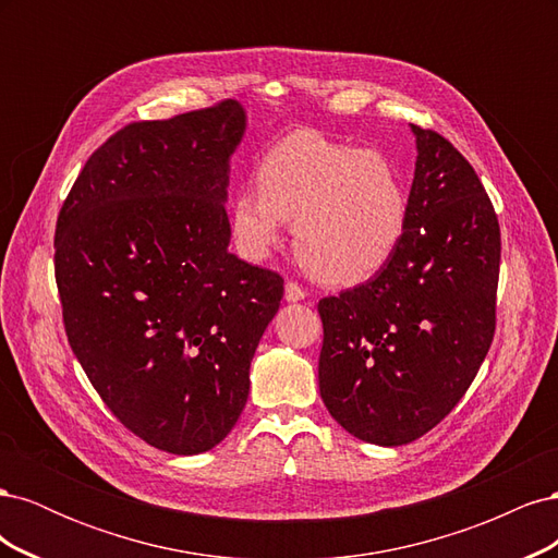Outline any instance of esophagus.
Here are the masks:
<instances>
[{
	"mask_svg": "<svg viewBox=\"0 0 558 558\" xmlns=\"http://www.w3.org/2000/svg\"><path fill=\"white\" fill-rule=\"evenodd\" d=\"M307 298V291L302 289V286L293 279L286 281V300L289 302H298V300H305Z\"/></svg>",
	"mask_w": 558,
	"mask_h": 558,
	"instance_id": "esophagus-1",
	"label": "esophagus"
}]
</instances>
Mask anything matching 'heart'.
I'll use <instances>...</instances> for the list:
<instances>
[{
  "mask_svg": "<svg viewBox=\"0 0 558 558\" xmlns=\"http://www.w3.org/2000/svg\"><path fill=\"white\" fill-rule=\"evenodd\" d=\"M256 191L232 199L234 242L248 258H265L283 221H293L295 251L328 283L365 281L396 256L408 230L410 197L379 150H359L298 130L260 158Z\"/></svg>",
  "mask_w": 558,
  "mask_h": 558,
  "instance_id": "obj_1",
  "label": "heart"
}]
</instances>
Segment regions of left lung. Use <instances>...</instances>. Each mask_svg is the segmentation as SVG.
<instances>
[{
  "label": "left lung",
  "instance_id": "1",
  "mask_svg": "<svg viewBox=\"0 0 558 558\" xmlns=\"http://www.w3.org/2000/svg\"><path fill=\"white\" fill-rule=\"evenodd\" d=\"M408 230L379 272L318 300V388L365 442L418 440L456 408L496 332L500 226L484 185L440 132L412 125Z\"/></svg>",
  "mask_w": 558,
  "mask_h": 558
}]
</instances>
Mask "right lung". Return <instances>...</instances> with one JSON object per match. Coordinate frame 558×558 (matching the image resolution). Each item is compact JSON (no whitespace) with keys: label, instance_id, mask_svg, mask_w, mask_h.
<instances>
[{"label":"right lung","instance_id":"add662e5","mask_svg":"<svg viewBox=\"0 0 558 558\" xmlns=\"http://www.w3.org/2000/svg\"><path fill=\"white\" fill-rule=\"evenodd\" d=\"M234 99L134 121L83 165L56 226V283L74 356L121 424L160 451L216 447L283 298L279 272L228 253Z\"/></svg>","mask_w":558,"mask_h":558}]
</instances>
